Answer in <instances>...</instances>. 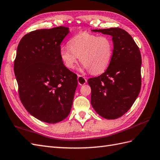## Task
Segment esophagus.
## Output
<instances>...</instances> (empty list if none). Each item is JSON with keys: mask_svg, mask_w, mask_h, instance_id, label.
Wrapping results in <instances>:
<instances>
[{"mask_svg": "<svg viewBox=\"0 0 160 160\" xmlns=\"http://www.w3.org/2000/svg\"><path fill=\"white\" fill-rule=\"evenodd\" d=\"M78 84L80 85H84L87 83V80L85 77H83L80 75H78Z\"/></svg>", "mask_w": 160, "mask_h": 160, "instance_id": "esophagus-1", "label": "esophagus"}]
</instances>
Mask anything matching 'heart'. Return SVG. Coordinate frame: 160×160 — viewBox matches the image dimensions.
<instances>
[{"mask_svg":"<svg viewBox=\"0 0 160 160\" xmlns=\"http://www.w3.org/2000/svg\"><path fill=\"white\" fill-rule=\"evenodd\" d=\"M68 45L60 48L61 58L68 69L74 68L78 57L82 63L81 70L94 75L103 73L111 63L113 43L109 36L83 32L73 36Z\"/></svg>","mask_w":160,"mask_h":160,"instance_id":"b5f03b06","label":"heart"}]
</instances>
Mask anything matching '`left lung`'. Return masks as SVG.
Masks as SVG:
<instances>
[{
  "label": "left lung",
  "mask_w": 160,
  "mask_h": 160,
  "mask_svg": "<svg viewBox=\"0 0 160 160\" xmlns=\"http://www.w3.org/2000/svg\"><path fill=\"white\" fill-rule=\"evenodd\" d=\"M92 31L112 36L113 52L106 71L88 80L91 88V105L101 117L117 119L128 111L140 92L141 52L132 36L121 28Z\"/></svg>",
  "instance_id": "1"
}]
</instances>
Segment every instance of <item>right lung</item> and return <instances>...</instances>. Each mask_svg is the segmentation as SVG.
Here are the masks:
<instances>
[{
  "mask_svg": "<svg viewBox=\"0 0 160 160\" xmlns=\"http://www.w3.org/2000/svg\"><path fill=\"white\" fill-rule=\"evenodd\" d=\"M67 27L41 29L20 40L14 62L19 94L24 108L38 120L55 124L71 111L77 75L65 66L60 44Z\"/></svg>",
  "mask_w": 160,
  "mask_h": 160,
  "instance_id": "add662e5",
  "label": "right lung"
}]
</instances>
